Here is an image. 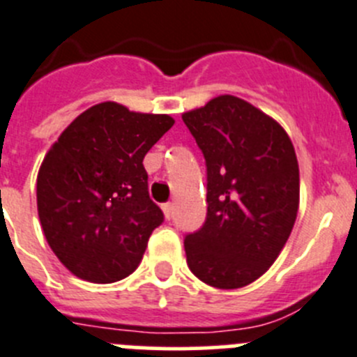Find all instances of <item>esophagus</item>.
I'll list each match as a JSON object with an SVG mask.
<instances>
[{"instance_id": "34e87169", "label": "esophagus", "mask_w": 357, "mask_h": 357, "mask_svg": "<svg viewBox=\"0 0 357 357\" xmlns=\"http://www.w3.org/2000/svg\"><path fill=\"white\" fill-rule=\"evenodd\" d=\"M162 209H163V215H165V218L171 220L172 211H174V206H172V202H165V204L162 206Z\"/></svg>"}]
</instances>
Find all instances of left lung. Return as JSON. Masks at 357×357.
I'll use <instances>...</instances> for the list:
<instances>
[{"instance_id": "8db88e82", "label": "left lung", "mask_w": 357, "mask_h": 357, "mask_svg": "<svg viewBox=\"0 0 357 357\" xmlns=\"http://www.w3.org/2000/svg\"><path fill=\"white\" fill-rule=\"evenodd\" d=\"M206 160L208 213L185 236L190 271L216 289L264 275L291 236L299 206L294 146L278 123L232 95L183 114Z\"/></svg>"}]
</instances>
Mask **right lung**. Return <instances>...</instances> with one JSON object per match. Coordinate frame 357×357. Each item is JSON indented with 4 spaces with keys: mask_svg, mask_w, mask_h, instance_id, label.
<instances>
[{
    "mask_svg": "<svg viewBox=\"0 0 357 357\" xmlns=\"http://www.w3.org/2000/svg\"><path fill=\"white\" fill-rule=\"evenodd\" d=\"M172 125L167 114L103 102L73 119L49 149L36 178L40 224L75 276L112 284L135 271L163 222L142 160Z\"/></svg>",
    "mask_w": 357,
    "mask_h": 357,
    "instance_id": "obj_1",
    "label": "right lung"
}]
</instances>
